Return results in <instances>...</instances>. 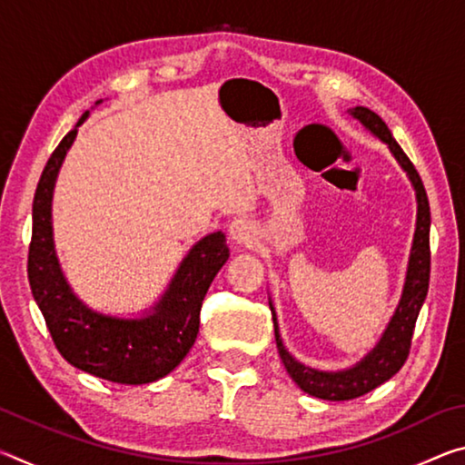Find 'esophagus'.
I'll return each mask as SVG.
<instances>
[{"label":"esophagus","instance_id":"1","mask_svg":"<svg viewBox=\"0 0 465 465\" xmlns=\"http://www.w3.org/2000/svg\"><path fill=\"white\" fill-rule=\"evenodd\" d=\"M227 232H230V238L235 242V243H252L256 240V230L254 225H252L248 219L243 217H238L233 219V222L230 223V227H227Z\"/></svg>","mask_w":465,"mask_h":465}]
</instances>
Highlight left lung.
<instances>
[{"instance_id": "left-lung-1", "label": "left lung", "mask_w": 465, "mask_h": 465, "mask_svg": "<svg viewBox=\"0 0 465 465\" xmlns=\"http://www.w3.org/2000/svg\"><path fill=\"white\" fill-rule=\"evenodd\" d=\"M351 114L359 119L365 127L380 137L383 143H388L390 152L400 162V166L406 170L408 178L416 191V203H419V215H416V233L414 243L411 252V262H408L406 272V285L402 299L393 318L390 322L388 330H385L380 344L369 352V355L361 361L359 365L346 371H318V369H310L289 355L282 341L279 336L277 318L272 312L274 322V338H277L279 357L285 365L287 373L291 375L299 388L310 396H316L322 400H330V402H341V400H352L363 396V393L375 390L377 385L388 381L391 375H396L402 365L406 363L408 355H411V344L414 334V324L419 318V312L422 308L424 297L429 291V277H430V246H429V232H430V207L427 199V191L416 172L414 163L408 160L404 149L398 145V141L391 137L388 124L381 121L380 114L365 106H357L351 110ZM272 310V308H271Z\"/></svg>"}]
</instances>
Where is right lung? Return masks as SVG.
<instances>
[{
    "instance_id": "right-lung-1",
    "label": "right lung",
    "mask_w": 465,
    "mask_h": 465,
    "mask_svg": "<svg viewBox=\"0 0 465 465\" xmlns=\"http://www.w3.org/2000/svg\"><path fill=\"white\" fill-rule=\"evenodd\" d=\"M61 139L38 180L33 203V240L28 248V281L46 328L61 357L82 371L127 385L152 383L168 375L196 341L201 305L211 281L230 258L223 232L209 233L188 252L153 313L121 320L92 312L74 295L59 269L53 246V186L67 149L85 121Z\"/></svg>"
}]
</instances>
